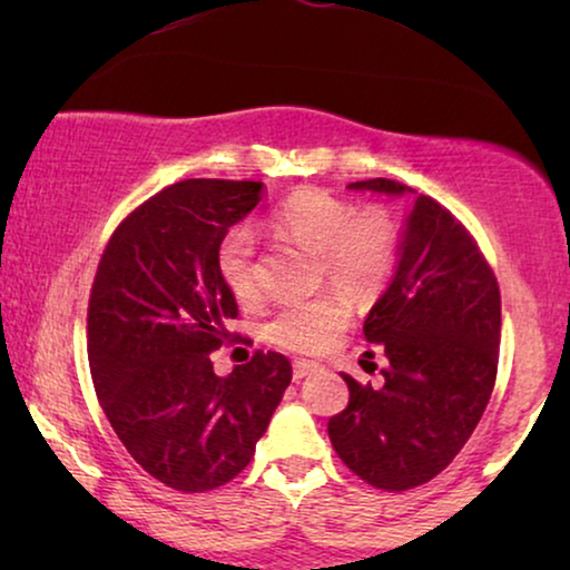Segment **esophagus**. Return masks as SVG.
I'll use <instances>...</instances> for the list:
<instances>
[{
  "label": "esophagus",
  "mask_w": 570,
  "mask_h": 570,
  "mask_svg": "<svg viewBox=\"0 0 570 570\" xmlns=\"http://www.w3.org/2000/svg\"><path fill=\"white\" fill-rule=\"evenodd\" d=\"M316 371H318V365L311 363V361H295L293 363V379H306Z\"/></svg>",
  "instance_id": "1"
}]
</instances>
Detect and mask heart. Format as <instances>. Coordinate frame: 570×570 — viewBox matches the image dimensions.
<instances>
[{
    "label": "heart",
    "mask_w": 570,
    "mask_h": 570,
    "mask_svg": "<svg viewBox=\"0 0 570 570\" xmlns=\"http://www.w3.org/2000/svg\"><path fill=\"white\" fill-rule=\"evenodd\" d=\"M269 233L318 254V275L355 303L376 301L400 262V230L384 207L355 209L337 194L303 186L279 199L267 215ZM223 283L240 301L254 298L256 240L248 228H230L217 246ZM350 322V303L338 291L287 303L264 326L269 342L291 353L314 355L332 347Z\"/></svg>",
    "instance_id": "obj_1"
}]
</instances>
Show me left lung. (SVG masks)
<instances>
[{
  "label": "left lung",
  "instance_id": "obj_1",
  "mask_svg": "<svg viewBox=\"0 0 570 570\" xmlns=\"http://www.w3.org/2000/svg\"><path fill=\"white\" fill-rule=\"evenodd\" d=\"M347 189L415 194L392 283L363 324L389 357L384 384L342 373L350 402L326 428L342 462L392 493L446 470L478 428L495 384L501 293L478 244L439 202L389 178Z\"/></svg>",
  "mask_w": 570,
  "mask_h": 570
}]
</instances>
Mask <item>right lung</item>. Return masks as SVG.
Returning <instances> with one entry per match:
<instances>
[{
  "label": "right lung",
  "mask_w": 570,
  "mask_h": 570,
  "mask_svg": "<svg viewBox=\"0 0 570 570\" xmlns=\"http://www.w3.org/2000/svg\"><path fill=\"white\" fill-rule=\"evenodd\" d=\"M262 194V181L168 186L116 228L92 283L88 357L100 407L131 459L181 493L220 488L252 462L293 379L279 353L259 350L228 376L209 361L238 316L217 246Z\"/></svg>",
  "instance_id": "right-lung-1"
}]
</instances>
